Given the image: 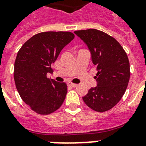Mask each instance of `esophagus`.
Listing matches in <instances>:
<instances>
[{
	"instance_id": "obj_1",
	"label": "esophagus",
	"mask_w": 146,
	"mask_h": 146,
	"mask_svg": "<svg viewBox=\"0 0 146 146\" xmlns=\"http://www.w3.org/2000/svg\"><path fill=\"white\" fill-rule=\"evenodd\" d=\"M67 85H68L69 86L73 87V88L77 86V84H74V83H68V84H67Z\"/></svg>"
}]
</instances>
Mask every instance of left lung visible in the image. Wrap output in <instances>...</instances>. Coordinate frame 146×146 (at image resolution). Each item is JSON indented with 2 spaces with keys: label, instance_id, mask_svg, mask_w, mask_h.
<instances>
[{
  "label": "left lung",
  "instance_id": "obj_1",
  "mask_svg": "<svg viewBox=\"0 0 146 146\" xmlns=\"http://www.w3.org/2000/svg\"><path fill=\"white\" fill-rule=\"evenodd\" d=\"M86 44L92 62L97 66V86L82 98L87 106L98 112L108 111L120 102L129 80V62L120 43L95 29L74 32Z\"/></svg>",
  "mask_w": 146,
  "mask_h": 146
}]
</instances>
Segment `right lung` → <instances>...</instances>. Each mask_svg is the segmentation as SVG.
I'll return each instance as SVG.
<instances>
[{"mask_svg":"<svg viewBox=\"0 0 146 146\" xmlns=\"http://www.w3.org/2000/svg\"><path fill=\"white\" fill-rule=\"evenodd\" d=\"M70 32H44L24 43L14 64V81L19 96L31 109L39 114H49L61 106L67 93L65 82L47 78L52 74L51 64L72 40Z\"/></svg>","mask_w":146,"mask_h":146,"instance_id":"right-lung-1","label":"right lung"}]
</instances>
